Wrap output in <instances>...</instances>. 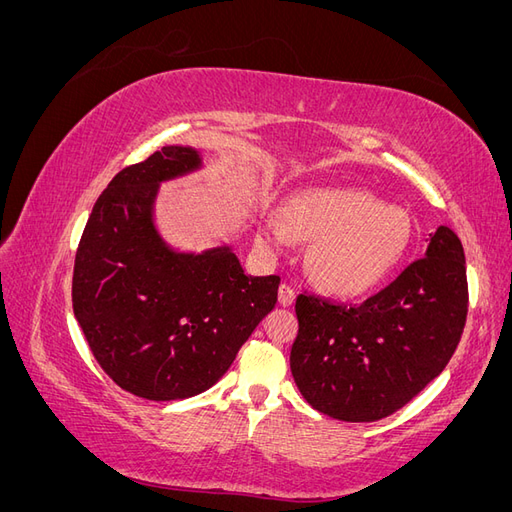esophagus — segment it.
<instances>
[{
  "instance_id": "1",
  "label": "esophagus",
  "mask_w": 512,
  "mask_h": 512,
  "mask_svg": "<svg viewBox=\"0 0 512 512\" xmlns=\"http://www.w3.org/2000/svg\"><path fill=\"white\" fill-rule=\"evenodd\" d=\"M277 301H280L282 307H290L294 301V290L288 284H282L280 290H277Z\"/></svg>"
}]
</instances>
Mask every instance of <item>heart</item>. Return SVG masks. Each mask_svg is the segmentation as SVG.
I'll use <instances>...</instances> for the list:
<instances>
[{"label":"heart","mask_w":512,"mask_h":512,"mask_svg":"<svg viewBox=\"0 0 512 512\" xmlns=\"http://www.w3.org/2000/svg\"><path fill=\"white\" fill-rule=\"evenodd\" d=\"M294 237L312 243L305 267L333 297L354 299L386 280L410 241L408 215L352 188H314L294 194L286 215L267 213L260 241L271 250Z\"/></svg>","instance_id":"heart-1"}]
</instances>
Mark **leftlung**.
Listing matches in <instances>:
<instances>
[{"mask_svg":"<svg viewBox=\"0 0 512 512\" xmlns=\"http://www.w3.org/2000/svg\"><path fill=\"white\" fill-rule=\"evenodd\" d=\"M290 371L307 404L346 423H371L404 408L442 374L468 314L466 256L440 226L425 256L359 305L299 294Z\"/></svg>","mask_w":512,"mask_h":512,"instance_id":"1","label":"left lung"}]
</instances>
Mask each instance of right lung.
Masks as SVG:
<instances>
[{"instance_id": "right-lung-1", "label": "right lung", "mask_w": 512, "mask_h": 512, "mask_svg": "<svg viewBox=\"0 0 512 512\" xmlns=\"http://www.w3.org/2000/svg\"><path fill=\"white\" fill-rule=\"evenodd\" d=\"M200 168L188 145L123 168L74 258L72 307L91 352L123 391L151 401L207 391L277 301L280 277L245 275L230 245L179 252L160 235V185Z\"/></svg>"}]
</instances>
